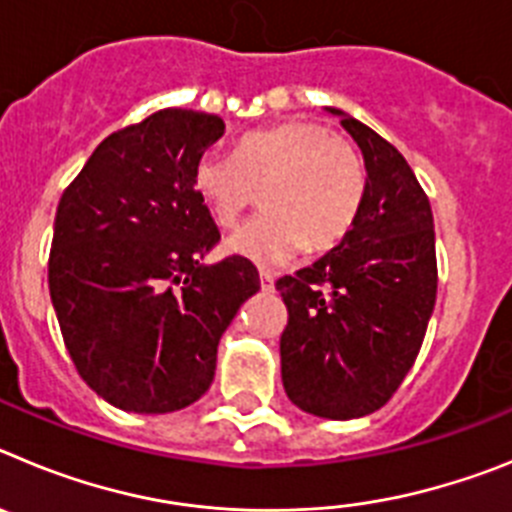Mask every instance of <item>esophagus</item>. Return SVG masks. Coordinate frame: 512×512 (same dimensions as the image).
<instances>
[{
    "label": "esophagus",
    "mask_w": 512,
    "mask_h": 512,
    "mask_svg": "<svg viewBox=\"0 0 512 512\" xmlns=\"http://www.w3.org/2000/svg\"><path fill=\"white\" fill-rule=\"evenodd\" d=\"M261 292H274V277H271V271H261Z\"/></svg>",
    "instance_id": "obj_1"
}]
</instances>
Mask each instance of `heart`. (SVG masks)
Listing matches in <instances>:
<instances>
[{
  "label": "heart",
  "mask_w": 512,
  "mask_h": 512,
  "mask_svg": "<svg viewBox=\"0 0 512 512\" xmlns=\"http://www.w3.org/2000/svg\"><path fill=\"white\" fill-rule=\"evenodd\" d=\"M192 187L217 225H233L256 202L266 212L233 230L228 248L259 266H282L307 243L336 246L356 223L366 174L356 148L315 122L248 133L233 156L202 153Z\"/></svg>",
  "instance_id": "b5f03b06"
}]
</instances>
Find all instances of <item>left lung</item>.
<instances>
[{
	"label": "left lung",
	"mask_w": 512,
	"mask_h": 512,
	"mask_svg": "<svg viewBox=\"0 0 512 512\" xmlns=\"http://www.w3.org/2000/svg\"><path fill=\"white\" fill-rule=\"evenodd\" d=\"M325 110L361 148L364 200L336 248L277 282L289 312L279 354L297 408L351 420L382 408L415 364L436 305V233L402 153L356 117Z\"/></svg>",
	"instance_id": "obj_1"
}]
</instances>
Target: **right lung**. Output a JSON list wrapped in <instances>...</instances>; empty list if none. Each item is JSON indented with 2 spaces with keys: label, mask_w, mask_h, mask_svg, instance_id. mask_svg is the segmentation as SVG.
Segmentation results:
<instances>
[{
  "label": "right lung",
  "mask_w": 512,
  "mask_h": 512,
  "mask_svg": "<svg viewBox=\"0 0 512 512\" xmlns=\"http://www.w3.org/2000/svg\"><path fill=\"white\" fill-rule=\"evenodd\" d=\"M225 122L158 110L94 148L56 210L48 287L81 379L128 413H174L210 390L217 343L261 289L192 187Z\"/></svg>",
  "instance_id": "add662e5"
}]
</instances>
